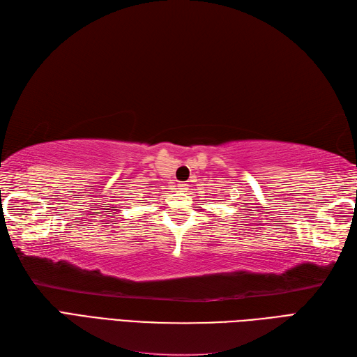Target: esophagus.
<instances>
[{"instance_id":"esophagus-1","label":"esophagus","mask_w":357,"mask_h":357,"mask_svg":"<svg viewBox=\"0 0 357 357\" xmlns=\"http://www.w3.org/2000/svg\"><path fill=\"white\" fill-rule=\"evenodd\" d=\"M188 188H189L188 183H180V185H178V189H180L181 192H186V190H188Z\"/></svg>"}]
</instances>
